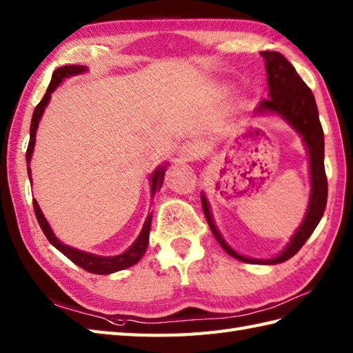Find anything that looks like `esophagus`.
I'll return each instance as SVG.
<instances>
[{
	"mask_svg": "<svg viewBox=\"0 0 353 353\" xmlns=\"http://www.w3.org/2000/svg\"><path fill=\"white\" fill-rule=\"evenodd\" d=\"M199 154V148L196 143L193 142H184L181 146L178 148V157L179 160L183 161H192L198 157Z\"/></svg>",
	"mask_w": 353,
	"mask_h": 353,
	"instance_id": "1",
	"label": "esophagus"
}]
</instances>
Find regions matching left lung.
Masks as SVG:
<instances>
[{
  "label": "left lung",
  "mask_w": 353,
  "mask_h": 353,
  "mask_svg": "<svg viewBox=\"0 0 353 353\" xmlns=\"http://www.w3.org/2000/svg\"><path fill=\"white\" fill-rule=\"evenodd\" d=\"M261 56L265 59V70H268L269 83V98L263 99L256 112L278 113L292 125V127L303 137V142L308 148L310 154V170H311V196L307 214L299 230L296 231L293 239L290 240L288 246L278 256L272 260H256L248 258L232 250L219 234L216 225L211 219L208 202L201 196L203 214H205L210 230L214 239L219 241L226 252L240 261L252 264H278L290 260L293 255L299 252L305 241L314 232L316 226L322 219L326 201H327V179L325 174V137L323 128L319 119V112L316 105L314 95L311 89L303 83L299 74L296 72L293 65L276 51H263Z\"/></svg>",
  "instance_id": "8db88e82"
}]
</instances>
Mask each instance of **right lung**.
I'll return each instance as SVG.
<instances>
[{"instance_id": "1", "label": "right lung", "mask_w": 353, "mask_h": 353, "mask_svg": "<svg viewBox=\"0 0 353 353\" xmlns=\"http://www.w3.org/2000/svg\"><path fill=\"white\" fill-rule=\"evenodd\" d=\"M88 70L85 66H80V65H69V66H61L57 68L54 70L52 78H51V83L48 85V89H46V93L43 95L42 101L39 103L34 108V113L33 117H31V125H30V142H28V148H27V163H30L31 160V154H33V148H34V142H36V130H37V125L39 121H41V117L43 114V110L46 104H48V101L51 98V93L54 92V89L57 88V85L63 81V78L70 77V75H78V74H83ZM28 169V178L31 179V172L30 168ZM163 179H164V166L157 169L154 172V175L151 178L152 181V194L160 190V187L163 184ZM33 208H34V213H36V219L39 225H41V228L43 231V234L48 239V241L54 248H57L61 254L66 255L70 261L75 263L77 265H80L81 269L88 270L90 273H98V275H108V273H113L117 270H123L130 268V265L136 264L140 258L143 256L145 250L148 248V241H150V230H151V214H148L145 225L142 228V232H140V236L137 237V240L132 243V246L130 249L125 250L123 254L121 255H116V256H99V255H93V254H88V252H83V250H77L70 246H66L61 243L56 236H54V232L51 231L48 222H46V219L43 217L41 208H39L36 199H33Z\"/></svg>"}]
</instances>
